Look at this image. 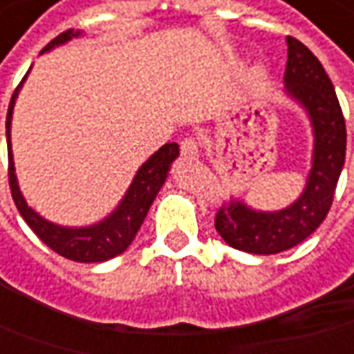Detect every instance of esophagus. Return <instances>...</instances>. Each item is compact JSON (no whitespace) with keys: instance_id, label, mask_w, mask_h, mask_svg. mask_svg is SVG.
<instances>
[{"instance_id":"1","label":"esophagus","mask_w":354,"mask_h":354,"mask_svg":"<svg viewBox=\"0 0 354 354\" xmlns=\"http://www.w3.org/2000/svg\"><path fill=\"white\" fill-rule=\"evenodd\" d=\"M180 152H182V156L184 158H198V154H200V150H198V145H196V140L192 138H186V140H182V145H180Z\"/></svg>"}]
</instances>
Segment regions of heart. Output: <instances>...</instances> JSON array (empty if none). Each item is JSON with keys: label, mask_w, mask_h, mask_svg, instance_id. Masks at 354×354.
Instances as JSON below:
<instances>
[{"label": "heart", "mask_w": 354, "mask_h": 354, "mask_svg": "<svg viewBox=\"0 0 354 354\" xmlns=\"http://www.w3.org/2000/svg\"><path fill=\"white\" fill-rule=\"evenodd\" d=\"M266 75H268V73H266V69H263V67L259 65V67H255V69H254L252 81H254L255 85H263V81H266Z\"/></svg>", "instance_id": "heart-1"}]
</instances>
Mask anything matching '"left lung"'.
<instances>
[{"label":"left lung","mask_w":354,"mask_h":354,"mask_svg":"<svg viewBox=\"0 0 354 354\" xmlns=\"http://www.w3.org/2000/svg\"><path fill=\"white\" fill-rule=\"evenodd\" d=\"M283 97L305 113L311 134V168L301 194L281 209H257L239 196L216 216L222 239L239 252L281 254L299 245L323 223L345 166L346 129L329 75L301 41L287 37Z\"/></svg>","instance_id":"1"}]
</instances>
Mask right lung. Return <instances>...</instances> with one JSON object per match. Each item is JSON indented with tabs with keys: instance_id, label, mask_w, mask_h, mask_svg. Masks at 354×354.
Segmentation results:
<instances>
[{
	"instance_id": "1",
	"label": "right lung",
	"mask_w": 354,
	"mask_h": 354,
	"mask_svg": "<svg viewBox=\"0 0 354 354\" xmlns=\"http://www.w3.org/2000/svg\"><path fill=\"white\" fill-rule=\"evenodd\" d=\"M85 33L79 31H65L59 37H55L43 51L49 53L55 47H61L65 43H69L73 39L83 37ZM31 69L27 71V75ZM27 75L24 77L21 85L15 88L11 102L8 109V120H6V134H8V156H9V188L13 202L19 209V214L24 216L27 225L37 234V238L49 245L53 252L59 255L73 259V261H81V263H99L113 259L116 255L129 250L140 225L147 218L148 209L152 206L154 198L158 196L160 188L164 186L166 178L170 174L172 162L180 156V148L176 142H168L160 147L152 156H148V160L142 162V166L136 170V174L132 178L131 186L127 188L124 196L120 198V202L116 204L115 209L111 214H106L102 220L88 225H61L55 223L47 218H43L39 212L27 204L24 192L19 188L17 174H15V162H13V148H11V118H13V109H15V100L19 97V91L27 81Z\"/></svg>"
}]
</instances>
